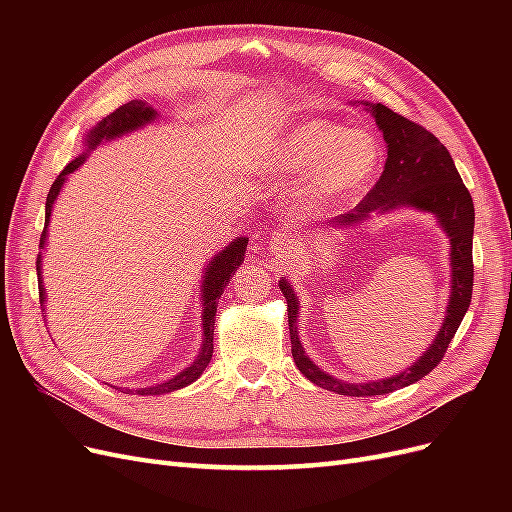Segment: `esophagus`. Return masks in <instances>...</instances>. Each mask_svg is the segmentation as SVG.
<instances>
[{"instance_id": "34e87169", "label": "esophagus", "mask_w": 512, "mask_h": 512, "mask_svg": "<svg viewBox=\"0 0 512 512\" xmlns=\"http://www.w3.org/2000/svg\"><path fill=\"white\" fill-rule=\"evenodd\" d=\"M269 252L277 258H286V256H292L294 252H297V243H294L288 237H284V235H275L269 241Z\"/></svg>"}]
</instances>
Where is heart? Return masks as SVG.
Instances as JSON below:
<instances>
[{
	"label": "heart",
	"mask_w": 512,
	"mask_h": 512,
	"mask_svg": "<svg viewBox=\"0 0 512 512\" xmlns=\"http://www.w3.org/2000/svg\"><path fill=\"white\" fill-rule=\"evenodd\" d=\"M380 164L382 145L374 132L322 117L292 123L256 156L260 173L299 175L288 209L301 220L350 203L374 181Z\"/></svg>",
	"instance_id": "heart-1"
}]
</instances>
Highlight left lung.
<instances>
[{"instance_id": "1", "label": "left lung", "mask_w": 512, "mask_h": 512, "mask_svg": "<svg viewBox=\"0 0 512 512\" xmlns=\"http://www.w3.org/2000/svg\"><path fill=\"white\" fill-rule=\"evenodd\" d=\"M363 104L365 111L376 119L386 143V162L380 179L376 181L359 207L324 222L322 230L337 232L365 224L371 215H386L397 209H414L436 218L438 228L448 237V262H451V294L444 312L442 327L438 329L429 348L418 359L395 376L380 380L348 382L331 376L309 359L299 339L301 303L297 292L286 277H280V290L288 303V329L292 344V359L301 374L322 389L350 397H374L404 389L425 378L436 367L453 342L459 324L466 316L472 299V235H474V203L466 185H463L455 162L448 149L436 136L414 121L393 113L389 106L354 100V106Z\"/></svg>"}]
</instances>
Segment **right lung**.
I'll return each mask as SVG.
<instances>
[{"instance_id": "obj_1", "label": "right lung", "mask_w": 512, "mask_h": 512, "mask_svg": "<svg viewBox=\"0 0 512 512\" xmlns=\"http://www.w3.org/2000/svg\"><path fill=\"white\" fill-rule=\"evenodd\" d=\"M158 119H160V115L156 108L149 106L143 100H132L128 104L119 106L115 113L106 115L104 119H100L96 123L94 128H89L85 132L81 156H76L53 181L49 196H46L44 230L40 237V252H38V262H36L40 303L44 309H46V288H44V277H42V258L46 252V245H49V224H51L53 207L57 203L59 192L64 190L68 177L74 173V170H79L85 164L89 153L94 149H98L106 143H113V141H117V138H123L132 132L143 130L149 126V123L158 121ZM245 250H247V237H235L228 245H224L218 254H213L207 260L203 275H200V290L198 292H200V307H203L200 312L203 314H200V348L194 356V361L185 369H181L179 374L170 376L162 382L147 384V386H141V389H128V386H123L121 389L119 386L121 391L143 395V397L164 395V393L179 391V389H183V386H188L203 376V371L207 369V365L211 361V354H213V324H215V312H218V299L222 297L226 284L232 280V275H235V271L241 267V262L245 258ZM113 389H117V386H113Z\"/></svg>"}]
</instances>
